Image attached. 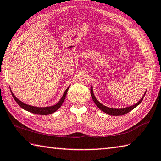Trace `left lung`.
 <instances>
[{
	"mask_svg": "<svg viewBox=\"0 0 161 161\" xmlns=\"http://www.w3.org/2000/svg\"><path fill=\"white\" fill-rule=\"evenodd\" d=\"M146 91H147V90H146ZM146 91H145V94L143 95L142 97L136 104L131 106V107L123 108H114L107 107H106V106L102 104L100 102H99L96 98H95L94 93H93V87L91 86V95L92 99H93V102H95V104L97 105V107L99 108H100L101 111H102L103 112L106 113V114H107L110 115H125L126 114H127V113H129V111H131V110H133V109L137 107V106L139 104H141V102H142V100H143V98H144V97H145Z\"/></svg>",
	"mask_w": 161,
	"mask_h": 161,
	"instance_id": "left-lung-1",
	"label": "left lung"
}]
</instances>
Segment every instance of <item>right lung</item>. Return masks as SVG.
I'll return each instance as SVG.
<instances>
[{"label": "right lung", "mask_w": 161, "mask_h": 161, "mask_svg": "<svg viewBox=\"0 0 161 161\" xmlns=\"http://www.w3.org/2000/svg\"><path fill=\"white\" fill-rule=\"evenodd\" d=\"M69 88H70V86L67 88V89L66 91H65L62 97L61 98V100L59 101V102H58L57 104H56L55 105L51 106V107H33V106H30V105L23 103V102L19 100L18 98H16L15 95H14V93H12V91L11 90L10 91H11L12 96H13L14 99V100L16 102V103L18 104L22 108H23L24 110H26L29 112L32 113V114H38V115H49V114H53V113H54V112H55L61 107V106L62 105L65 98H66L67 92H68V90L69 89Z\"/></svg>", "instance_id": "obj_1"}]
</instances>
